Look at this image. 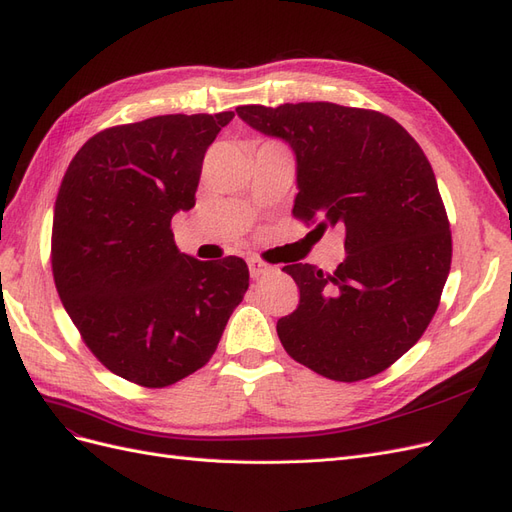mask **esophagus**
<instances>
[{
  "mask_svg": "<svg viewBox=\"0 0 512 512\" xmlns=\"http://www.w3.org/2000/svg\"><path fill=\"white\" fill-rule=\"evenodd\" d=\"M247 267H250V275L254 277V280H258V277L273 271V267L267 265V262H262L260 258H250V260H247Z\"/></svg>",
  "mask_w": 512,
  "mask_h": 512,
  "instance_id": "obj_1",
  "label": "esophagus"
}]
</instances>
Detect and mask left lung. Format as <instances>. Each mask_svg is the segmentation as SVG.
<instances>
[{
    "instance_id": "obj_1",
    "label": "left lung",
    "mask_w": 512,
    "mask_h": 512,
    "mask_svg": "<svg viewBox=\"0 0 512 512\" xmlns=\"http://www.w3.org/2000/svg\"><path fill=\"white\" fill-rule=\"evenodd\" d=\"M237 115L297 158L294 218L346 230L333 275L303 262L282 269L301 290L299 307L277 320L282 346L324 378L380 374L421 339L451 271V230L423 149L365 108L250 104Z\"/></svg>"
}]
</instances>
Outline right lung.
I'll list each match as a JSON object with an SVG mask.
<instances>
[{"label":"right lung","instance_id":"obj_1","mask_svg":"<svg viewBox=\"0 0 512 512\" xmlns=\"http://www.w3.org/2000/svg\"><path fill=\"white\" fill-rule=\"evenodd\" d=\"M232 111L104 130L72 158L55 200L53 277L87 348L119 378L160 389L194 374L243 301V258L179 252L170 220L196 205L203 158Z\"/></svg>","mask_w":512,"mask_h":512}]
</instances>
